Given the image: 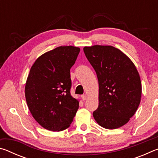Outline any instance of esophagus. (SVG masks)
Masks as SVG:
<instances>
[{"label": "esophagus", "instance_id": "34e87169", "mask_svg": "<svg viewBox=\"0 0 158 158\" xmlns=\"http://www.w3.org/2000/svg\"><path fill=\"white\" fill-rule=\"evenodd\" d=\"M86 98H87L86 95H81V98H82V100H86Z\"/></svg>", "mask_w": 158, "mask_h": 158}]
</instances>
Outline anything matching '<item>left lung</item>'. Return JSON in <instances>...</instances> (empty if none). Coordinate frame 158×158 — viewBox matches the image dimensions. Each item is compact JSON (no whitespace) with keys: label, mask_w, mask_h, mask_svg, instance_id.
<instances>
[{"label":"left lung","mask_w":158,"mask_h":158,"mask_svg":"<svg viewBox=\"0 0 158 158\" xmlns=\"http://www.w3.org/2000/svg\"><path fill=\"white\" fill-rule=\"evenodd\" d=\"M99 83V105L93 115L101 127L114 130L123 126L139 105L141 82L135 64L112 46L84 47Z\"/></svg>","instance_id":"1"}]
</instances>
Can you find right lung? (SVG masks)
<instances>
[{
    "label": "right lung",
    "mask_w": 158,
    "mask_h": 158,
    "mask_svg": "<svg viewBox=\"0 0 158 158\" xmlns=\"http://www.w3.org/2000/svg\"><path fill=\"white\" fill-rule=\"evenodd\" d=\"M80 48L61 46L43 53L32 65L25 96L32 116L44 129L59 132L70 126L79 102L70 94V68Z\"/></svg>",
    "instance_id": "right-lung-1"
}]
</instances>
